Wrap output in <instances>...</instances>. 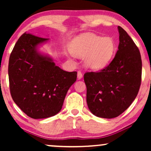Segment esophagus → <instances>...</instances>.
Here are the masks:
<instances>
[{"instance_id":"1","label":"esophagus","mask_w":151,"mask_h":151,"mask_svg":"<svg viewBox=\"0 0 151 151\" xmlns=\"http://www.w3.org/2000/svg\"><path fill=\"white\" fill-rule=\"evenodd\" d=\"M82 72L81 71H78V80H80V79H82Z\"/></svg>"}]
</instances>
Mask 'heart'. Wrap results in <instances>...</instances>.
Instances as JSON below:
<instances>
[{"label": "heart", "mask_w": 151, "mask_h": 151, "mask_svg": "<svg viewBox=\"0 0 151 151\" xmlns=\"http://www.w3.org/2000/svg\"><path fill=\"white\" fill-rule=\"evenodd\" d=\"M116 50V43L112 37L86 33L76 37L71 42V51L79 58H85L86 67L94 70L104 69L110 63Z\"/></svg>", "instance_id": "1"}]
</instances>
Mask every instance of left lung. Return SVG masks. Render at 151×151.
I'll return each mask as SVG.
<instances>
[{"mask_svg":"<svg viewBox=\"0 0 151 151\" xmlns=\"http://www.w3.org/2000/svg\"><path fill=\"white\" fill-rule=\"evenodd\" d=\"M119 43L116 54L100 72L84 75L86 102L97 117L111 119L130 106L139 91L142 59L139 49L127 32L118 26Z\"/></svg>","mask_w":151,"mask_h":151,"instance_id":"obj_1","label":"left lung"}]
</instances>
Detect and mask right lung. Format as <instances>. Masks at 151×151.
<instances>
[{
  "instance_id": "right-lung-1",
  "label": "right lung",
  "mask_w": 151,
  "mask_h": 151,
  "mask_svg": "<svg viewBox=\"0 0 151 151\" xmlns=\"http://www.w3.org/2000/svg\"><path fill=\"white\" fill-rule=\"evenodd\" d=\"M49 38L24 33L9 57L8 74L12 99L33 119L52 117L60 111L77 72H67L53 59L39 52L38 47Z\"/></svg>"
}]
</instances>
